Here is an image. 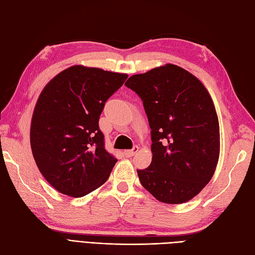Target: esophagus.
Returning a JSON list of instances; mask_svg holds the SVG:
<instances>
[{"mask_svg": "<svg viewBox=\"0 0 255 255\" xmlns=\"http://www.w3.org/2000/svg\"><path fill=\"white\" fill-rule=\"evenodd\" d=\"M138 150H139V149H138V146L135 145L132 150H125V151H123V153H125V155L127 157H132L133 155H135V154L138 152Z\"/></svg>", "mask_w": 255, "mask_h": 255, "instance_id": "esophagus-1", "label": "esophagus"}]
</instances>
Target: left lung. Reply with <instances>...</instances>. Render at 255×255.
Here are the masks:
<instances>
[{
	"instance_id": "8db88e82",
	"label": "left lung",
	"mask_w": 255,
	"mask_h": 255,
	"mask_svg": "<svg viewBox=\"0 0 255 255\" xmlns=\"http://www.w3.org/2000/svg\"><path fill=\"white\" fill-rule=\"evenodd\" d=\"M143 102L151 128L152 161L137 170L142 186L159 202L181 204L213 177L220 153L217 113L201 81L166 64L126 83Z\"/></svg>"
}]
</instances>
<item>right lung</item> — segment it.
<instances>
[{"label":"right lung","mask_w":255,"mask_h":255,"mask_svg":"<svg viewBox=\"0 0 255 255\" xmlns=\"http://www.w3.org/2000/svg\"><path fill=\"white\" fill-rule=\"evenodd\" d=\"M128 76L76 65L40 92L30 122V148L39 171L60 194L81 198L109 179L117 159L104 148L99 118Z\"/></svg>","instance_id":"right-lung-1"}]
</instances>
